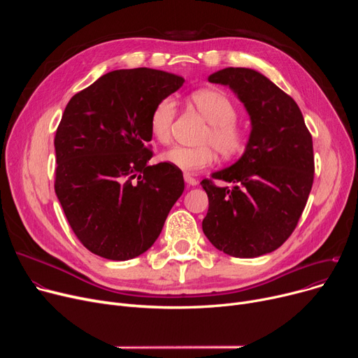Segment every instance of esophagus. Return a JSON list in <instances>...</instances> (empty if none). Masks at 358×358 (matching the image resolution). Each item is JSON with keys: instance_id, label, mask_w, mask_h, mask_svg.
<instances>
[{"instance_id": "1", "label": "esophagus", "mask_w": 358, "mask_h": 358, "mask_svg": "<svg viewBox=\"0 0 358 358\" xmlns=\"http://www.w3.org/2000/svg\"><path fill=\"white\" fill-rule=\"evenodd\" d=\"M184 181L187 182V185H192V187L197 185V180L194 177H192V174H189V173L184 174Z\"/></svg>"}]
</instances>
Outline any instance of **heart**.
Returning a JSON list of instances; mask_svg holds the SVG:
<instances>
[{"label":"heart","instance_id":"1","mask_svg":"<svg viewBox=\"0 0 358 358\" xmlns=\"http://www.w3.org/2000/svg\"><path fill=\"white\" fill-rule=\"evenodd\" d=\"M189 101L209 123L201 136L203 143H212L223 157H234L241 152L245 145V134L235 122L238 110L227 94L219 90H199L192 94ZM176 115L177 103L173 97H162L157 101L149 115V131L154 141L161 145L169 143ZM215 148L210 145L174 146L162 154V159L185 173H199L215 162Z\"/></svg>","mask_w":358,"mask_h":358}]
</instances>
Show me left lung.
<instances>
[{
    "instance_id": "obj_1",
    "label": "left lung",
    "mask_w": 358,
    "mask_h": 358,
    "mask_svg": "<svg viewBox=\"0 0 358 358\" xmlns=\"http://www.w3.org/2000/svg\"><path fill=\"white\" fill-rule=\"evenodd\" d=\"M209 83L228 85L245 107L251 131L242 157L200 184L209 210L201 228L236 258L273 252L292 235L313 182V145L296 101L251 68H224Z\"/></svg>"
}]
</instances>
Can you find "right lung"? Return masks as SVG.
Instances as JSON below:
<instances>
[{"label": "right lung", "mask_w": 358, "mask_h": 358, "mask_svg": "<svg viewBox=\"0 0 358 358\" xmlns=\"http://www.w3.org/2000/svg\"><path fill=\"white\" fill-rule=\"evenodd\" d=\"M184 78L150 68L111 71L69 100L55 136V193L73 234L113 261L154 245L184 192L182 173L149 165V115Z\"/></svg>", "instance_id": "obj_1"}]
</instances>
